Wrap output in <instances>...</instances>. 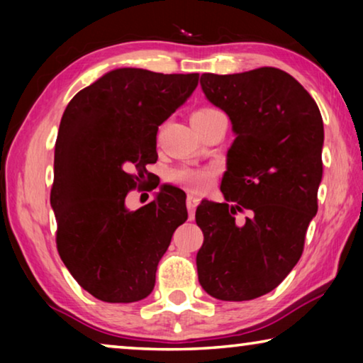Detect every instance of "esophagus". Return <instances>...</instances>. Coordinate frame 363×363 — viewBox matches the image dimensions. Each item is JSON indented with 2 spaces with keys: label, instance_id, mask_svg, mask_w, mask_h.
I'll use <instances>...</instances> for the list:
<instances>
[{
  "label": "esophagus",
  "instance_id": "obj_1",
  "mask_svg": "<svg viewBox=\"0 0 363 363\" xmlns=\"http://www.w3.org/2000/svg\"><path fill=\"white\" fill-rule=\"evenodd\" d=\"M186 203H187L189 219H194V216H195V210H196V206H199L200 200L196 199V196H194V195H189V196H187V200H186Z\"/></svg>",
  "mask_w": 363,
  "mask_h": 363
}]
</instances>
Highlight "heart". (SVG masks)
Segmentation results:
<instances>
[{
	"instance_id": "b5f03b06",
	"label": "heart",
	"mask_w": 363,
	"mask_h": 363,
	"mask_svg": "<svg viewBox=\"0 0 363 363\" xmlns=\"http://www.w3.org/2000/svg\"><path fill=\"white\" fill-rule=\"evenodd\" d=\"M218 112L214 108H199L192 116H205ZM214 169L211 168H190L182 167L176 168L169 173V181L177 184L184 189L190 190V192H203L205 189L211 186L214 181Z\"/></svg>"
}]
</instances>
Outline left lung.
Instances as JSON below:
<instances>
[{
  "label": "left lung",
  "mask_w": 363,
  "mask_h": 363,
  "mask_svg": "<svg viewBox=\"0 0 363 363\" xmlns=\"http://www.w3.org/2000/svg\"><path fill=\"white\" fill-rule=\"evenodd\" d=\"M201 89L235 134L220 182L225 201H201L199 281L220 301H250L277 288L296 266L317 214L323 121L311 94L274 67L214 75ZM248 211L243 223L235 214Z\"/></svg>",
  "instance_id": "obj_1"
}]
</instances>
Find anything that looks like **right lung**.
<instances>
[{
  "label": "right lung",
  "instance_id": "right-lung-1",
  "mask_svg": "<svg viewBox=\"0 0 363 363\" xmlns=\"http://www.w3.org/2000/svg\"><path fill=\"white\" fill-rule=\"evenodd\" d=\"M199 84V73L115 69L73 97L54 152L51 206L60 259L79 286L106 303H136L187 219L182 190L163 186L136 211L126 195L157 162V131Z\"/></svg>",
  "mask_w": 363,
  "mask_h": 363
}]
</instances>
